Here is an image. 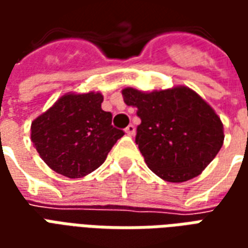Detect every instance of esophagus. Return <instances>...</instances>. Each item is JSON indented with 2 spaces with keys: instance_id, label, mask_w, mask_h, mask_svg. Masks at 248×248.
Masks as SVG:
<instances>
[{
  "instance_id": "esophagus-1",
  "label": "esophagus",
  "mask_w": 248,
  "mask_h": 248,
  "mask_svg": "<svg viewBox=\"0 0 248 248\" xmlns=\"http://www.w3.org/2000/svg\"><path fill=\"white\" fill-rule=\"evenodd\" d=\"M124 133H126L127 135H130V137H133V135L135 134V127L133 126V124H129V126L124 129Z\"/></svg>"
}]
</instances>
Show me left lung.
I'll use <instances>...</instances> for the list:
<instances>
[{
  "label": "left lung",
  "mask_w": 248,
  "mask_h": 248,
  "mask_svg": "<svg viewBox=\"0 0 248 248\" xmlns=\"http://www.w3.org/2000/svg\"><path fill=\"white\" fill-rule=\"evenodd\" d=\"M122 95L140 118L135 143L147 167L163 181L181 183L198 177L223 145L218 114L190 87L153 92L126 87Z\"/></svg>",
  "instance_id": "1"
}]
</instances>
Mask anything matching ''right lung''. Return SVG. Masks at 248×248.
<instances>
[{
    "label": "right lung",
    "instance_id": "right-lung-1",
    "mask_svg": "<svg viewBox=\"0 0 248 248\" xmlns=\"http://www.w3.org/2000/svg\"><path fill=\"white\" fill-rule=\"evenodd\" d=\"M102 102L101 93H66L31 122V142L51 170L82 178L105 162L124 133L111 126Z\"/></svg>",
    "mask_w": 248,
    "mask_h": 248
}]
</instances>
